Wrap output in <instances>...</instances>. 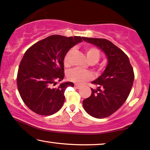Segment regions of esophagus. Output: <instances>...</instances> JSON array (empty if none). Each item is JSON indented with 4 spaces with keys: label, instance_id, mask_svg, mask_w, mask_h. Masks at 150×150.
Returning <instances> with one entry per match:
<instances>
[{
    "label": "esophagus",
    "instance_id": "1",
    "mask_svg": "<svg viewBox=\"0 0 150 150\" xmlns=\"http://www.w3.org/2000/svg\"><path fill=\"white\" fill-rule=\"evenodd\" d=\"M75 88H77V89H80L81 88V86H79V85L75 84Z\"/></svg>",
    "mask_w": 150,
    "mask_h": 150
}]
</instances>
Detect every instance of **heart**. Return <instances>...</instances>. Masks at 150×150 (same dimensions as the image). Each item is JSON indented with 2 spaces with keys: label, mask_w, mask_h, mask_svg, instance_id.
<instances>
[{
  "label": "heart",
  "mask_w": 150,
  "mask_h": 150,
  "mask_svg": "<svg viewBox=\"0 0 150 150\" xmlns=\"http://www.w3.org/2000/svg\"><path fill=\"white\" fill-rule=\"evenodd\" d=\"M70 53L71 51H69L65 55L64 59L65 64H67L68 62H69ZM86 55L87 59L89 62H93L94 64L98 62L99 57H100V53H99V50L94 47L87 49L86 51ZM103 68V66H101L99 67V69H102ZM67 77L70 81H73L74 83H77V84H83L87 81L91 80L93 78V75L91 72L76 68V69L70 70L68 72Z\"/></svg>",
  "instance_id": "heart-1"
}]
</instances>
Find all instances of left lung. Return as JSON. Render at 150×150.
<instances>
[{
    "instance_id": "8db88e82",
    "label": "left lung",
    "mask_w": 150,
    "mask_h": 150,
    "mask_svg": "<svg viewBox=\"0 0 150 150\" xmlns=\"http://www.w3.org/2000/svg\"><path fill=\"white\" fill-rule=\"evenodd\" d=\"M88 43L101 50L108 59L103 73L93 83L92 93L83 101V107L92 117L103 119L109 117L122 105L128 97L134 79L133 69L128 57L110 41L102 38H82Z\"/></svg>"
}]
</instances>
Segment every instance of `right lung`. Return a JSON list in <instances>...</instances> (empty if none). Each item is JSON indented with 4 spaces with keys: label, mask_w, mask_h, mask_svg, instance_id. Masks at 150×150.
Instances as JSON below:
<instances>
[{
    "label": "right lung",
    "mask_w": 150,
    "mask_h": 150,
    "mask_svg": "<svg viewBox=\"0 0 150 150\" xmlns=\"http://www.w3.org/2000/svg\"><path fill=\"white\" fill-rule=\"evenodd\" d=\"M82 37L53 35L29 48L20 63L17 86L20 95L30 110L40 115L57 112L64 101L67 87L71 81L53 87L56 80L64 79V59L68 51Z\"/></svg>",
    "instance_id": "1"
}]
</instances>
